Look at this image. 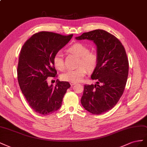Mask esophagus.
Masks as SVG:
<instances>
[{
	"label": "esophagus",
	"instance_id": "esophagus-1",
	"mask_svg": "<svg viewBox=\"0 0 147 147\" xmlns=\"http://www.w3.org/2000/svg\"><path fill=\"white\" fill-rule=\"evenodd\" d=\"M76 82H70V84H71V86H74V84H76Z\"/></svg>",
	"mask_w": 147,
	"mask_h": 147
}]
</instances>
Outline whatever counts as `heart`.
I'll use <instances>...</instances> for the list:
<instances>
[{
  "instance_id": "heart-1",
  "label": "heart",
  "mask_w": 147,
  "mask_h": 147,
  "mask_svg": "<svg viewBox=\"0 0 147 147\" xmlns=\"http://www.w3.org/2000/svg\"><path fill=\"white\" fill-rule=\"evenodd\" d=\"M68 52L78 57L77 66L79 67L74 69H69L61 74L60 78L63 81L71 82L80 81L85 76L87 70L93 71L98 65V53L94 50H90L87 45L82 43H74L68 48ZM53 63L57 69H65V61L61 52H58L54 55Z\"/></svg>"
}]
</instances>
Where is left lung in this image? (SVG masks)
<instances>
[{"label":"left lung","mask_w":147,"mask_h":147,"mask_svg":"<svg viewBox=\"0 0 147 147\" xmlns=\"http://www.w3.org/2000/svg\"><path fill=\"white\" fill-rule=\"evenodd\" d=\"M76 39L92 40L97 45L98 62L91 78L97 82L84 85L81 102L92 114H103L116 105L124 92L129 73L126 52L118 38L102 29L84 32Z\"/></svg>","instance_id":"1"}]
</instances>
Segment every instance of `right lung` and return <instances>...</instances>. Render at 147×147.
Here are the masks:
<instances>
[{
	"instance_id": "right-lung-1",
	"label": "right lung",
	"mask_w": 147,
	"mask_h": 147,
	"mask_svg": "<svg viewBox=\"0 0 147 147\" xmlns=\"http://www.w3.org/2000/svg\"><path fill=\"white\" fill-rule=\"evenodd\" d=\"M73 36L39 32L28 39L21 50L17 68L19 86L29 106L42 115L58 110L67 89L71 87L68 82L58 81L55 87L49 86L47 78H57L53 56Z\"/></svg>"
}]
</instances>
